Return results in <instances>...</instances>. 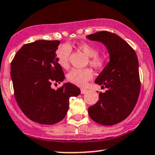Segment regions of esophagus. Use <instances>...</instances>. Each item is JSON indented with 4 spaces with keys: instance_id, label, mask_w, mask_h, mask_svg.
I'll list each match as a JSON object with an SVG mask.
<instances>
[{
    "instance_id": "1",
    "label": "esophagus",
    "mask_w": 155,
    "mask_h": 155,
    "mask_svg": "<svg viewBox=\"0 0 155 155\" xmlns=\"http://www.w3.org/2000/svg\"><path fill=\"white\" fill-rule=\"evenodd\" d=\"M81 94H86L87 92V90L84 89V88H81Z\"/></svg>"
}]
</instances>
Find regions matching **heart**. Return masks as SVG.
<instances>
[{
	"instance_id": "1",
	"label": "heart",
	"mask_w": 155,
	"mask_h": 155,
	"mask_svg": "<svg viewBox=\"0 0 155 155\" xmlns=\"http://www.w3.org/2000/svg\"><path fill=\"white\" fill-rule=\"evenodd\" d=\"M78 49L89 57V64L95 69H102L107 62L105 55L98 54V48L88 43L78 45ZM72 48L68 45H61L57 50L56 59L58 64L63 69H67L69 65V56ZM67 80L70 83L79 86H84L88 81L93 78V73L89 69H73L67 74Z\"/></svg>"
}]
</instances>
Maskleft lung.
<instances>
[{"mask_svg":"<svg viewBox=\"0 0 155 155\" xmlns=\"http://www.w3.org/2000/svg\"><path fill=\"white\" fill-rule=\"evenodd\" d=\"M86 38L102 42L110 55V61L95 80L107 91L100 92L99 101L88 107V114L102 125L118 124L131 114L138 101L140 83L137 55L116 34L100 31Z\"/></svg>","mask_w":155,"mask_h":155,"instance_id":"8db88e82","label":"left lung"}]
</instances>
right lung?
Wrapping results in <instances>:
<instances>
[{"label":"right lung","instance_id":"1","mask_svg":"<svg viewBox=\"0 0 155 155\" xmlns=\"http://www.w3.org/2000/svg\"><path fill=\"white\" fill-rule=\"evenodd\" d=\"M60 41L38 40L24 45L11 64V78L15 97L23 114L41 124H54L67 115L70 97L81 94L70 83L58 89L53 82H62L65 77L55 52Z\"/></svg>","mask_w":155,"mask_h":155}]
</instances>
